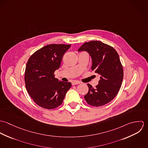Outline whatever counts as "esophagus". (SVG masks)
<instances>
[{
  "label": "esophagus",
  "mask_w": 148,
  "mask_h": 148,
  "mask_svg": "<svg viewBox=\"0 0 148 148\" xmlns=\"http://www.w3.org/2000/svg\"><path fill=\"white\" fill-rule=\"evenodd\" d=\"M80 84V82H78V81H73L72 82V84L73 85H75L79 84Z\"/></svg>",
  "instance_id": "34e87169"
}]
</instances>
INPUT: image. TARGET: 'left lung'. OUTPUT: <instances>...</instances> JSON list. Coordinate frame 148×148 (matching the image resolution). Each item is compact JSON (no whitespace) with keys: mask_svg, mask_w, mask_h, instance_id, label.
I'll return each instance as SVG.
<instances>
[{"mask_svg":"<svg viewBox=\"0 0 148 148\" xmlns=\"http://www.w3.org/2000/svg\"><path fill=\"white\" fill-rule=\"evenodd\" d=\"M78 51L89 54L92 70L101 76L95 88L87 84L89 90L85 100L90 106H104L116 96L122 84L124 72L119 56L112 47L99 41L85 42Z\"/></svg>","mask_w":148,"mask_h":148,"instance_id":"obj_1","label":"left lung"}]
</instances>
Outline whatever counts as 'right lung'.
<instances>
[{"instance_id": "right-lung-1", "label": "right lung", "mask_w": 148, "mask_h": 148, "mask_svg": "<svg viewBox=\"0 0 148 148\" xmlns=\"http://www.w3.org/2000/svg\"><path fill=\"white\" fill-rule=\"evenodd\" d=\"M71 45H45L32 54L27 62L24 77L27 90L34 101L43 108L52 109L60 106L72 86L70 82L59 81L54 75Z\"/></svg>"}]
</instances>
